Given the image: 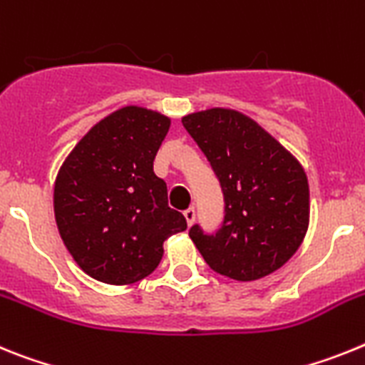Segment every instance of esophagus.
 Wrapping results in <instances>:
<instances>
[{
  "instance_id": "obj_1",
  "label": "esophagus",
  "mask_w": 365,
  "mask_h": 365,
  "mask_svg": "<svg viewBox=\"0 0 365 365\" xmlns=\"http://www.w3.org/2000/svg\"><path fill=\"white\" fill-rule=\"evenodd\" d=\"M183 217H185L187 224H189V226H192V224H195V220H196V211H195V207L185 209V211H183Z\"/></svg>"
}]
</instances>
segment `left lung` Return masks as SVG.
<instances>
[{
  "label": "left lung",
  "instance_id": "left-lung-1",
  "mask_svg": "<svg viewBox=\"0 0 365 365\" xmlns=\"http://www.w3.org/2000/svg\"><path fill=\"white\" fill-rule=\"evenodd\" d=\"M224 195L217 233L189 230L209 268L237 281L272 274L297 252L309 227V182L299 161L257 123L226 108L182 119Z\"/></svg>",
  "mask_w": 365,
  "mask_h": 365
}]
</instances>
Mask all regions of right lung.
<instances>
[{"mask_svg": "<svg viewBox=\"0 0 365 365\" xmlns=\"http://www.w3.org/2000/svg\"><path fill=\"white\" fill-rule=\"evenodd\" d=\"M170 119L147 108L110 113L73 148L55 182V218L66 248L82 270L108 284L150 275L163 242L187 230L169 207L167 183L154 158Z\"/></svg>", "mask_w": 365, "mask_h": 365, "instance_id": "obj_1", "label": "right lung"}]
</instances>
